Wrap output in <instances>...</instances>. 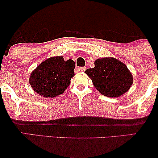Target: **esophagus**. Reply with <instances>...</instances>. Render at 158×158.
I'll use <instances>...</instances> for the list:
<instances>
[{"label": "esophagus", "instance_id": "34e87169", "mask_svg": "<svg viewBox=\"0 0 158 158\" xmlns=\"http://www.w3.org/2000/svg\"><path fill=\"white\" fill-rule=\"evenodd\" d=\"M77 69H78V70L81 71V72H84V71L86 70V68L85 67H82V68H78Z\"/></svg>", "mask_w": 158, "mask_h": 158}]
</instances>
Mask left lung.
Returning <instances> with one entry per match:
<instances>
[{
    "label": "left lung",
    "instance_id": "left-lung-1",
    "mask_svg": "<svg viewBox=\"0 0 158 158\" xmlns=\"http://www.w3.org/2000/svg\"><path fill=\"white\" fill-rule=\"evenodd\" d=\"M94 68L85 71L94 87L103 96L119 97L133 84V76L124 63L114 57H103L94 62Z\"/></svg>",
    "mask_w": 158,
    "mask_h": 158
}]
</instances>
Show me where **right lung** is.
I'll use <instances>...</instances> for the list:
<instances>
[{"label":"right lung","mask_w":158,"mask_h":158,"mask_svg":"<svg viewBox=\"0 0 158 158\" xmlns=\"http://www.w3.org/2000/svg\"><path fill=\"white\" fill-rule=\"evenodd\" d=\"M75 62L64 61L62 56L51 57L39 64L29 76L34 91L44 98H54L63 94L75 75Z\"/></svg>","instance_id":"right-lung-1"}]
</instances>
